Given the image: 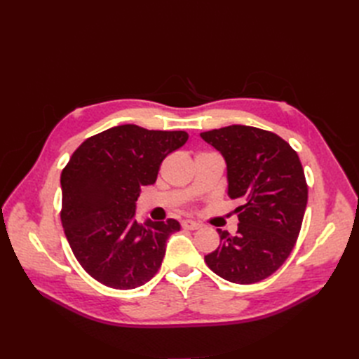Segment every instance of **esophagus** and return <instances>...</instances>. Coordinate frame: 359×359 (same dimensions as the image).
Instances as JSON below:
<instances>
[{
  "mask_svg": "<svg viewBox=\"0 0 359 359\" xmlns=\"http://www.w3.org/2000/svg\"><path fill=\"white\" fill-rule=\"evenodd\" d=\"M181 226L184 227V229H190V231H198V229H201V224L199 223H196V222H193V220H182V223H181Z\"/></svg>",
  "mask_w": 359,
  "mask_h": 359,
  "instance_id": "1",
  "label": "esophagus"
}]
</instances>
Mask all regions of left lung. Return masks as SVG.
Listing matches in <instances>:
<instances>
[{
    "mask_svg": "<svg viewBox=\"0 0 359 359\" xmlns=\"http://www.w3.org/2000/svg\"><path fill=\"white\" fill-rule=\"evenodd\" d=\"M223 154L231 199L238 206V231L219 229L220 245L205 256L208 268L238 285L269 277L295 247L309 187L297 151L273 132L229 126L201 133Z\"/></svg>",
    "mask_w": 359,
    "mask_h": 359,
    "instance_id": "obj_1",
    "label": "left lung"
}]
</instances>
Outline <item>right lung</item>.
I'll return each instance as SVG.
<instances>
[{"mask_svg": "<svg viewBox=\"0 0 359 359\" xmlns=\"http://www.w3.org/2000/svg\"><path fill=\"white\" fill-rule=\"evenodd\" d=\"M187 139L186 132L118 126L83 140L62 169L64 233L81 266L102 285L128 290L157 274L166 240L181 226L173 219L137 222L136 201Z\"/></svg>", "mask_w": 359, "mask_h": 359, "instance_id": "right-lung-1", "label": "right lung"}]
</instances>
